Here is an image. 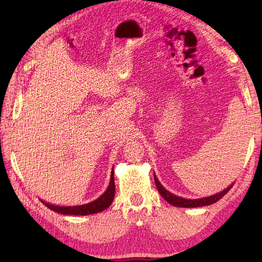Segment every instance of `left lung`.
Instances as JSON below:
<instances>
[{
	"mask_svg": "<svg viewBox=\"0 0 262 262\" xmlns=\"http://www.w3.org/2000/svg\"><path fill=\"white\" fill-rule=\"evenodd\" d=\"M154 181H155V186H157L160 194L166 200V202L171 205L177 206V207H186V208L200 207V206H208V205L219 202V200L223 197L224 194L229 192L230 189L233 187V185H231L230 187L224 189L223 191L213 194V196H209V197H204V198H199V199H186V198L178 197V196H176V194L169 192L162 185H161L155 174H154Z\"/></svg>",
	"mask_w": 262,
	"mask_h": 262,
	"instance_id": "1",
	"label": "left lung"
}]
</instances>
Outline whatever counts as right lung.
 I'll return each mask as SVG.
<instances>
[{"label":"right lung","instance_id":"right-lung-1","mask_svg":"<svg viewBox=\"0 0 262 262\" xmlns=\"http://www.w3.org/2000/svg\"><path fill=\"white\" fill-rule=\"evenodd\" d=\"M115 179H114V169L111 171V177H110V183L109 187L107 188L101 196H100L98 199L93 200V202L84 204V205H79V206H57V205H53L43 202L41 200V203L48 207L49 209H52L54 211H56L58 214H63V215H90V214H96L100 213V211L104 210L105 208H108L111 205V203L114 202V197H115Z\"/></svg>","mask_w":262,"mask_h":262}]
</instances>
